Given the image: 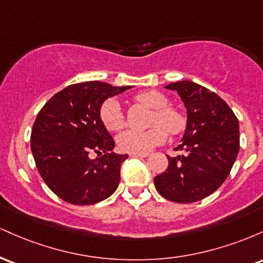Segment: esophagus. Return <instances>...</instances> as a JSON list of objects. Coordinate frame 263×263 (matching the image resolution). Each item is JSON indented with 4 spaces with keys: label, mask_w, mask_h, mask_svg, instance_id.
Listing matches in <instances>:
<instances>
[{
    "label": "esophagus",
    "mask_w": 263,
    "mask_h": 263,
    "mask_svg": "<svg viewBox=\"0 0 263 263\" xmlns=\"http://www.w3.org/2000/svg\"><path fill=\"white\" fill-rule=\"evenodd\" d=\"M148 156V153H131L129 157H134V158H144V157Z\"/></svg>",
    "instance_id": "1"
}]
</instances>
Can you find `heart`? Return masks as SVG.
Returning <instances> with one entry per match:
<instances>
[{
	"label": "heart",
	"instance_id": "heart-1",
	"mask_svg": "<svg viewBox=\"0 0 263 263\" xmlns=\"http://www.w3.org/2000/svg\"><path fill=\"white\" fill-rule=\"evenodd\" d=\"M135 101L156 110L152 119L153 128L146 132L132 129L122 132L117 138V144L123 152L147 153L164 142L167 132L171 136H177L185 129V116L178 108L170 106V100L164 93L156 90L140 92L135 96ZM99 115L104 127L110 132L119 131L125 125L121 106L114 99L102 102Z\"/></svg>",
	"mask_w": 263,
	"mask_h": 263
}]
</instances>
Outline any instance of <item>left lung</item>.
<instances>
[{"label": "left lung", "mask_w": 263, "mask_h": 263, "mask_svg": "<svg viewBox=\"0 0 263 263\" xmlns=\"http://www.w3.org/2000/svg\"><path fill=\"white\" fill-rule=\"evenodd\" d=\"M176 90L188 112L182 143L184 155L168 158V168L155 177L159 194L174 203H194L209 197L225 182L240 149L238 120L226 102L189 80L165 86Z\"/></svg>", "instance_id": "left-lung-1"}]
</instances>
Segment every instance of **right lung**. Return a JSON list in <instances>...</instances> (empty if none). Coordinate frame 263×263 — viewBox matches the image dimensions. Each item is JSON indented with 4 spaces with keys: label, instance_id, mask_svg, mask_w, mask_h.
<instances>
[{
    "label": "right lung",
    "instance_id": "obj_1",
    "mask_svg": "<svg viewBox=\"0 0 263 263\" xmlns=\"http://www.w3.org/2000/svg\"><path fill=\"white\" fill-rule=\"evenodd\" d=\"M129 87L102 81L73 84L38 112L31 134L35 165L48 188L66 203H99L119 186L121 164L128 156L111 152L115 142L99 112L107 98ZM90 153L98 158L90 159Z\"/></svg>",
    "mask_w": 263,
    "mask_h": 263
}]
</instances>
